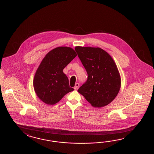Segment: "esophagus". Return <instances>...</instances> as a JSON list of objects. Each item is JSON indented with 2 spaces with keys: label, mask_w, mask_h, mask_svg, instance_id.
<instances>
[{
  "label": "esophagus",
  "mask_w": 154,
  "mask_h": 154,
  "mask_svg": "<svg viewBox=\"0 0 154 154\" xmlns=\"http://www.w3.org/2000/svg\"><path fill=\"white\" fill-rule=\"evenodd\" d=\"M79 84L76 83V84H75V85L74 88V90H77L79 88Z\"/></svg>",
  "instance_id": "obj_1"
}]
</instances>
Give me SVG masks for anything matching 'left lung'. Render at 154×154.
<instances>
[{"label":"left lung","instance_id":"left-lung-1","mask_svg":"<svg viewBox=\"0 0 154 154\" xmlns=\"http://www.w3.org/2000/svg\"><path fill=\"white\" fill-rule=\"evenodd\" d=\"M76 52L88 78L78 91L95 108L110 103L118 95L121 79L114 60L99 47L76 46Z\"/></svg>","mask_w":154,"mask_h":154}]
</instances>
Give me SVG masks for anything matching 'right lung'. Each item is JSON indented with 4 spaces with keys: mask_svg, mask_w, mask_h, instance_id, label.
<instances>
[{
    "mask_svg": "<svg viewBox=\"0 0 154 154\" xmlns=\"http://www.w3.org/2000/svg\"><path fill=\"white\" fill-rule=\"evenodd\" d=\"M77 56L69 47H59L46 54L36 70L33 88L38 97L49 105L57 103L74 88L63 70Z\"/></svg>",
    "mask_w": 154,
    "mask_h": 154,
    "instance_id": "obj_1",
    "label": "right lung"
}]
</instances>
